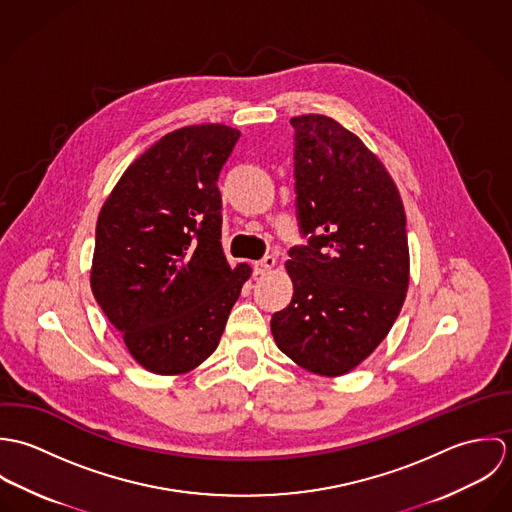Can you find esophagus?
Returning a JSON list of instances; mask_svg holds the SVG:
<instances>
[{
  "label": "esophagus",
  "instance_id": "esophagus-1",
  "mask_svg": "<svg viewBox=\"0 0 512 512\" xmlns=\"http://www.w3.org/2000/svg\"><path fill=\"white\" fill-rule=\"evenodd\" d=\"M274 266H276V258L274 256H266V258H262L260 262L254 264V274L256 276H264V274L272 272Z\"/></svg>",
  "mask_w": 512,
  "mask_h": 512
}]
</instances>
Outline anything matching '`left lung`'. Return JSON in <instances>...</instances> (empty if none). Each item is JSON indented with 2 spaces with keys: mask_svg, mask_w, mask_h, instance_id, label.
<instances>
[{
  "mask_svg": "<svg viewBox=\"0 0 512 512\" xmlns=\"http://www.w3.org/2000/svg\"><path fill=\"white\" fill-rule=\"evenodd\" d=\"M290 124L295 207L309 240L290 250L292 303L270 327L295 365L341 376L382 343L404 305L406 213L390 173L359 136L321 114Z\"/></svg>",
  "mask_w": 512,
  "mask_h": 512,
  "instance_id": "8db88e82",
  "label": "left lung"
}]
</instances>
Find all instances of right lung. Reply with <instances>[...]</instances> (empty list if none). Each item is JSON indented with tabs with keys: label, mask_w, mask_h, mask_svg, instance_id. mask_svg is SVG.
<instances>
[{
	"label": "right lung",
	"mask_w": 512,
	"mask_h": 512,
	"mask_svg": "<svg viewBox=\"0 0 512 512\" xmlns=\"http://www.w3.org/2000/svg\"><path fill=\"white\" fill-rule=\"evenodd\" d=\"M240 132L185 126L146 149L120 177L96 222L90 288L149 372L185 374L219 347L252 268L220 246V169Z\"/></svg>",
	"instance_id": "add662e5"
}]
</instances>
